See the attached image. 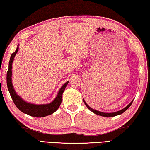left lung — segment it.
Wrapping results in <instances>:
<instances>
[{
	"label": "left lung",
	"instance_id": "1",
	"mask_svg": "<svg viewBox=\"0 0 150 150\" xmlns=\"http://www.w3.org/2000/svg\"><path fill=\"white\" fill-rule=\"evenodd\" d=\"M83 101H84V104H85L86 105V107H87L88 109H89L91 112H93V113H95V114H97V115H99V116H105V117H112V116H117V115H119V114H122L123 112H125L126 110H127L128 108H129L130 106L131 105V104H132V103H133V101L132 102H131V103H130L129 105H128L127 107L126 108H124V109H122V110H120V111H118V112H114V113H104V112H99V111H97V110H93V108H91V107H89V106H88L87 104H86V103L85 101H84V100L83 99Z\"/></svg>",
	"mask_w": 150,
	"mask_h": 150
}]
</instances>
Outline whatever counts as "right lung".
Segmentation results:
<instances>
[{"instance_id":"add662e5","label":"right lung","mask_w":150,"mask_h":150,"mask_svg":"<svg viewBox=\"0 0 150 150\" xmlns=\"http://www.w3.org/2000/svg\"><path fill=\"white\" fill-rule=\"evenodd\" d=\"M18 51V47H17L16 51L12 53L11 56L9 64H8V68L7 73H6V84H7L8 90L9 91L11 97L15 105L17 108L24 114L30 115L34 117H45L50 115L55 112L58 108H59L61 103L62 100V94L66 88L67 84H68V81L66 82L64 85L62 86L60 90L58 93L55 100L49 104H45V105H35V104H32L27 103L20 98L18 95L16 94V91L13 89V84L11 82V74H12V63L13 59L16 56V54Z\"/></svg>"}]
</instances>
